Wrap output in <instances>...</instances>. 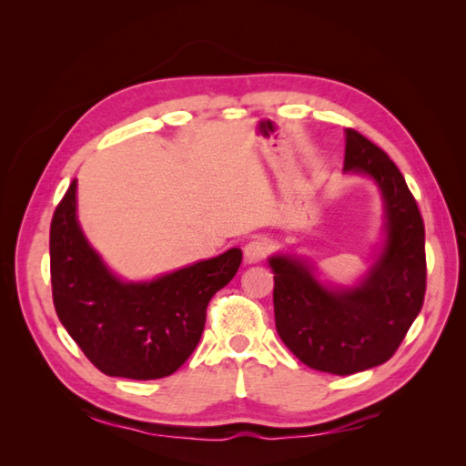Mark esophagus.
<instances>
[{
  "instance_id": "1",
  "label": "esophagus",
  "mask_w": 466,
  "mask_h": 466,
  "mask_svg": "<svg viewBox=\"0 0 466 466\" xmlns=\"http://www.w3.org/2000/svg\"><path fill=\"white\" fill-rule=\"evenodd\" d=\"M243 252H245V260L248 264H255V262H260L268 257V252H270V245H268L264 237H255L245 245Z\"/></svg>"
}]
</instances>
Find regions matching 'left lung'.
<instances>
[{
	"label": "left lung",
	"mask_w": 466,
	"mask_h": 466,
	"mask_svg": "<svg viewBox=\"0 0 466 466\" xmlns=\"http://www.w3.org/2000/svg\"><path fill=\"white\" fill-rule=\"evenodd\" d=\"M344 171L370 175L385 200V247L361 284L329 289L298 258L272 257L276 330L305 365L351 375L399 350L426 295L424 219L399 167L360 132L346 130Z\"/></svg>",
	"instance_id": "left-lung-1"
}]
</instances>
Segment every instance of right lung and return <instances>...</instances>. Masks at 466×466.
Here are the masks:
<instances>
[{"label": "right lung", "mask_w": 466, "mask_h": 466, "mask_svg": "<svg viewBox=\"0 0 466 466\" xmlns=\"http://www.w3.org/2000/svg\"><path fill=\"white\" fill-rule=\"evenodd\" d=\"M74 180L50 225V279L58 319L98 371L126 379L175 373L198 346L209 299L229 284L241 248L144 284L108 272L83 237Z\"/></svg>", "instance_id": "obj_1"}]
</instances>
